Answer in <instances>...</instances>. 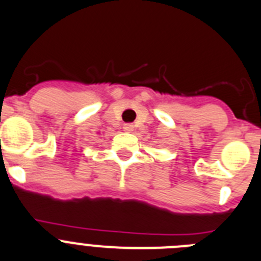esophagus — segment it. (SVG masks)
<instances>
[{
  "label": "esophagus",
  "instance_id": "1",
  "mask_svg": "<svg viewBox=\"0 0 261 261\" xmlns=\"http://www.w3.org/2000/svg\"><path fill=\"white\" fill-rule=\"evenodd\" d=\"M123 129L125 130V132L130 133V132H133V130H135V126H133L132 124H124Z\"/></svg>",
  "mask_w": 261,
  "mask_h": 261
}]
</instances>
